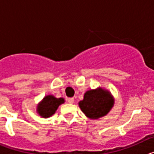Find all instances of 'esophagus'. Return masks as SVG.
I'll return each instance as SVG.
<instances>
[{
  "label": "esophagus",
  "mask_w": 154,
  "mask_h": 154,
  "mask_svg": "<svg viewBox=\"0 0 154 154\" xmlns=\"http://www.w3.org/2000/svg\"><path fill=\"white\" fill-rule=\"evenodd\" d=\"M67 102L69 103H70V104H72L74 103V98H68Z\"/></svg>",
  "instance_id": "obj_1"
}]
</instances>
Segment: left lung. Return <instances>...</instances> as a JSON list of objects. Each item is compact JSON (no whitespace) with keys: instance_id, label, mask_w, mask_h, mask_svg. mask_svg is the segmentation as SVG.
<instances>
[{"instance_id":"obj_1","label":"left lung","mask_w":154,"mask_h":154,"mask_svg":"<svg viewBox=\"0 0 154 154\" xmlns=\"http://www.w3.org/2000/svg\"><path fill=\"white\" fill-rule=\"evenodd\" d=\"M113 104L114 99L111 93L100 87L87 91L83 100L79 103L82 111L91 119H99L106 115Z\"/></svg>"}]
</instances>
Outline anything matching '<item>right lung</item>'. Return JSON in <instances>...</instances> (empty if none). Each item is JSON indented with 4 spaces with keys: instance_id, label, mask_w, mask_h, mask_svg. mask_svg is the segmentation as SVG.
<instances>
[{
    "instance_id": "add662e5",
    "label": "right lung",
    "mask_w": 154,
    "mask_h": 154,
    "mask_svg": "<svg viewBox=\"0 0 154 154\" xmlns=\"http://www.w3.org/2000/svg\"><path fill=\"white\" fill-rule=\"evenodd\" d=\"M65 99L63 98H55V96L48 95L45 96L42 102L37 106V112L41 116L44 118L50 117L61 104L64 103Z\"/></svg>"
}]
</instances>
